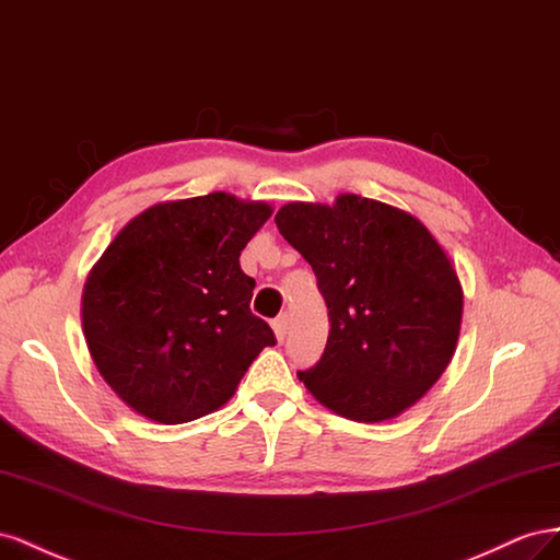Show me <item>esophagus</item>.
Masks as SVG:
<instances>
[{"mask_svg":"<svg viewBox=\"0 0 560 560\" xmlns=\"http://www.w3.org/2000/svg\"><path fill=\"white\" fill-rule=\"evenodd\" d=\"M275 335H277V340L279 342H283V338H285V332H289V314H279L277 318H275Z\"/></svg>","mask_w":560,"mask_h":560,"instance_id":"esophagus-1","label":"esophagus"}]
</instances>
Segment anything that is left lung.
Returning a JSON list of instances; mask_svg holds the SVG:
<instances>
[{
  "label": "left lung",
  "mask_w": 560,
  "mask_h": 560,
  "mask_svg": "<svg viewBox=\"0 0 560 560\" xmlns=\"http://www.w3.org/2000/svg\"><path fill=\"white\" fill-rule=\"evenodd\" d=\"M275 220L312 265L330 322L322 359L298 377L342 418H396L455 354L462 285L448 255L418 218L357 195L285 203Z\"/></svg>",
  "instance_id": "obj_1"
}]
</instances>
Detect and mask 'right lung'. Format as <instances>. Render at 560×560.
Wrapping results in <instances>:
<instances>
[{
  "mask_svg": "<svg viewBox=\"0 0 560 560\" xmlns=\"http://www.w3.org/2000/svg\"><path fill=\"white\" fill-rule=\"evenodd\" d=\"M271 215L225 191L156 203L95 262L82 324L95 369L121 401L162 424L228 404L275 332L250 312L238 255Z\"/></svg>",
  "mask_w": 560,
  "mask_h": 560,
  "instance_id": "add662e5",
  "label": "right lung"
}]
</instances>
